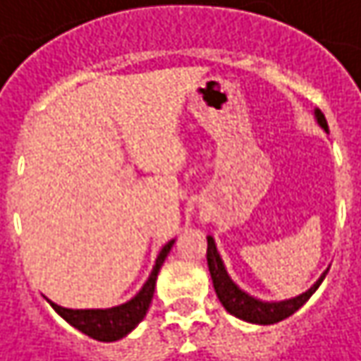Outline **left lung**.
I'll use <instances>...</instances> for the list:
<instances>
[{
  "instance_id": "1",
  "label": "left lung",
  "mask_w": 361,
  "mask_h": 361,
  "mask_svg": "<svg viewBox=\"0 0 361 361\" xmlns=\"http://www.w3.org/2000/svg\"><path fill=\"white\" fill-rule=\"evenodd\" d=\"M314 116L317 122L329 130L327 120L323 116L321 110H314ZM208 239V249H206V259H208V269H210V278H212V284H214V292L223 305L233 317L237 319H243L247 323H255V325H274V323H280L288 319L290 314H294L298 308L307 302L308 298L314 294V290L321 286V282L325 280L327 271L314 282V286H310L307 292H302L300 296L296 298H290V300H280V302H264V300H257L253 296H249L247 292H243L241 288L237 286L231 276L226 274L224 269L223 259L216 251V245L212 237H206Z\"/></svg>"
}]
</instances>
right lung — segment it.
Instances as JSON below:
<instances>
[{
  "label": "right lung",
  "instance_id": "add662e5",
  "mask_svg": "<svg viewBox=\"0 0 361 361\" xmlns=\"http://www.w3.org/2000/svg\"><path fill=\"white\" fill-rule=\"evenodd\" d=\"M176 241H169L157 255L155 267L149 276V280L145 282V286L138 290L135 298H130L128 302L120 305L114 308H85V310H73V308H63L59 305L51 302V307L77 331L85 333L87 337L97 339V341H118L124 335H128L138 323L145 319L149 305L153 300V292H155V282H157V274H159L161 265L165 262L167 253L171 251Z\"/></svg>",
  "mask_w": 361,
  "mask_h": 361
}]
</instances>
